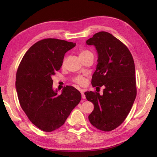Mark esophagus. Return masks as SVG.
<instances>
[{"mask_svg": "<svg viewBox=\"0 0 157 157\" xmlns=\"http://www.w3.org/2000/svg\"><path fill=\"white\" fill-rule=\"evenodd\" d=\"M81 97H82V98H83V99H85V98H86L85 95L83 92H81Z\"/></svg>", "mask_w": 157, "mask_h": 157, "instance_id": "34e87169", "label": "esophagus"}]
</instances>
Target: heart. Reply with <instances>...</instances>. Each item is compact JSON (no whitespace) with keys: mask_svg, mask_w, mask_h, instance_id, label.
<instances>
[{"mask_svg":"<svg viewBox=\"0 0 157 157\" xmlns=\"http://www.w3.org/2000/svg\"><path fill=\"white\" fill-rule=\"evenodd\" d=\"M88 55H93V54L91 52H90L88 50H86V49H83V50H81L79 52V58L84 57V56H86ZM64 63H65V60L63 62V64H64ZM74 81L75 82V83H76L77 84L83 86V85H85L86 80V78H85V76H78L74 79Z\"/></svg>","mask_w":157,"mask_h":157,"instance_id":"obj_1","label":"heart"}]
</instances>
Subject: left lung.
Segmentation results:
<instances>
[{"instance_id": "left-lung-1", "label": "left lung", "mask_w": 157, "mask_h": 157, "mask_svg": "<svg viewBox=\"0 0 157 157\" xmlns=\"http://www.w3.org/2000/svg\"><path fill=\"white\" fill-rule=\"evenodd\" d=\"M86 44L94 46L98 55L92 85L105 87L102 95L92 91L85 93L86 99L94 105L88 119L97 128L111 131L125 120L135 101L134 59L127 47L108 32L96 33Z\"/></svg>"}]
</instances>
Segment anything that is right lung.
<instances>
[{"label": "right lung", "instance_id": "right-lung-1", "mask_svg": "<svg viewBox=\"0 0 157 157\" xmlns=\"http://www.w3.org/2000/svg\"><path fill=\"white\" fill-rule=\"evenodd\" d=\"M75 46L64 40L43 39L29 49L19 65L15 85L20 105L30 121L43 131L62 126L81 99V93L71 86L58 94L52 78L60 70L65 53Z\"/></svg>", "mask_w": 157, "mask_h": 157}]
</instances>
